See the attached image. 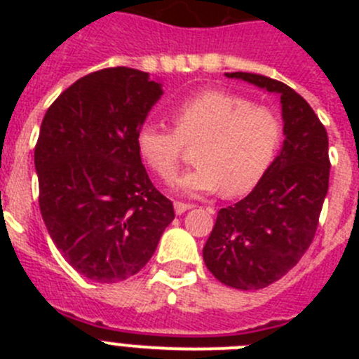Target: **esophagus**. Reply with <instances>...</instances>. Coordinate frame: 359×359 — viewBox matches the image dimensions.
<instances>
[{
    "instance_id": "1",
    "label": "esophagus",
    "mask_w": 359,
    "mask_h": 359,
    "mask_svg": "<svg viewBox=\"0 0 359 359\" xmlns=\"http://www.w3.org/2000/svg\"><path fill=\"white\" fill-rule=\"evenodd\" d=\"M194 207V205H190V203H182V201H174V212L176 215H182L183 212L190 210V208Z\"/></svg>"
}]
</instances>
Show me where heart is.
Here are the masks:
<instances>
[{
    "label": "heart",
    "mask_w": 359,
    "mask_h": 359,
    "mask_svg": "<svg viewBox=\"0 0 359 359\" xmlns=\"http://www.w3.org/2000/svg\"><path fill=\"white\" fill-rule=\"evenodd\" d=\"M174 129L147 122L138 129L136 149L149 169L170 180L183 149L198 144L190 172L172 183L185 196L246 194L261 182L282 144L284 126L269 107L226 91H203L172 109Z\"/></svg>",
    "instance_id": "heart-1"
}]
</instances>
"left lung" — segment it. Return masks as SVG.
<instances>
[{"label": "left lung", "instance_id": "8db88e82", "mask_svg": "<svg viewBox=\"0 0 359 359\" xmlns=\"http://www.w3.org/2000/svg\"><path fill=\"white\" fill-rule=\"evenodd\" d=\"M224 75L278 95L284 144L252 192L217 212L203 261L226 286L262 290L297 266L315 237L329 189L327 131L284 82L257 73Z\"/></svg>", "mask_w": 359, "mask_h": 359}]
</instances>
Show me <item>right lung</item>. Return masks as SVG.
I'll use <instances>...</instances> for the list:
<instances>
[{
	"label": "right lung",
	"mask_w": 359,
	"mask_h": 359,
	"mask_svg": "<svg viewBox=\"0 0 359 359\" xmlns=\"http://www.w3.org/2000/svg\"><path fill=\"white\" fill-rule=\"evenodd\" d=\"M161 95L149 73L106 68L73 82L41 123L34 152L41 215L68 264L93 282L138 273L174 219L136 149Z\"/></svg>",
	"instance_id": "obj_1"
}]
</instances>
